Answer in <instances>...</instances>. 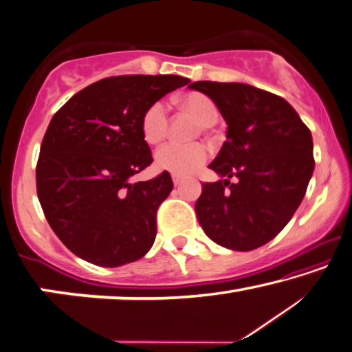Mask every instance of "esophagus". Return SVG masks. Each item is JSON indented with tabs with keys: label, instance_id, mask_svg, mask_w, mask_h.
Here are the masks:
<instances>
[{
	"label": "esophagus",
	"instance_id": "esophagus-1",
	"mask_svg": "<svg viewBox=\"0 0 352 352\" xmlns=\"http://www.w3.org/2000/svg\"><path fill=\"white\" fill-rule=\"evenodd\" d=\"M172 182H174V185H175V186H178V185H180V183L183 182V178H182V177H177V175H174V177H172Z\"/></svg>",
	"mask_w": 352,
	"mask_h": 352
}]
</instances>
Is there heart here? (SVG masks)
<instances>
[{"instance_id": "heart-1", "label": "heart", "mask_w": 352, "mask_h": 352, "mask_svg": "<svg viewBox=\"0 0 352 352\" xmlns=\"http://www.w3.org/2000/svg\"><path fill=\"white\" fill-rule=\"evenodd\" d=\"M183 106L197 118L202 126H212L218 120V109L208 96L202 93H188L183 98ZM167 106L162 101L150 104L142 115L140 131L146 144H160L167 134ZM208 158V150L204 144H166L156 150L153 164L160 172L172 175H188L199 169Z\"/></svg>"}]
</instances>
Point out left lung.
<instances>
[{
	"instance_id": "obj_1",
	"label": "left lung",
	"mask_w": 352,
	"mask_h": 352,
	"mask_svg": "<svg viewBox=\"0 0 352 352\" xmlns=\"http://www.w3.org/2000/svg\"><path fill=\"white\" fill-rule=\"evenodd\" d=\"M190 88L212 99L228 124L226 142L208 164L219 180L204 183L194 206L199 224L224 248H259L305 196L314 170L310 129L286 99L248 83L204 80Z\"/></svg>"
}]
</instances>
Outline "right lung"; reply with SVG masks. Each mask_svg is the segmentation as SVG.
Returning <instances> with one entry per match:
<instances>
[{"label":"right lung","mask_w":352,"mask_h":352,"mask_svg":"<svg viewBox=\"0 0 352 352\" xmlns=\"http://www.w3.org/2000/svg\"><path fill=\"white\" fill-rule=\"evenodd\" d=\"M190 83L180 76H120L94 82L54 115L42 139L36 186L44 214L66 248L99 267L148 253L169 172L131 182L153 162L140 122L150 104Z\"/></svg>","instance_id":"add662e5"}]
</instances>
